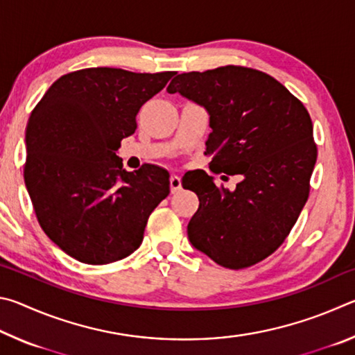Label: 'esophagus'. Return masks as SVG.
I'll use <instances>...</instances> for the list:
<instances>
[{"mask_svg": "<svg viewBox=\"0 0 355 355\" xmlns=\"http://www.w3.org/2000/svg\"><path fill=\"white\" fill-rule=\"evenodd\" d=\"M169 182H171V191L173 192V194L182 189V178H180L178 175H171Z\"/></svg>", "mask_w": 355, "mask_h": 355, "instance_id": "esophagus-1", "label": "esophagus"}]
</instances>
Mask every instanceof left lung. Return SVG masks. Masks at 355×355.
<instances>
[{"label":"left lung","mask_w":355,"mask_h":355,"mask_svg":"<svg viewBox=\"0 0 355 355\" xmlns=\"http://www.w3.org/2000/svg\"><path fill=\"white\" fill-rule=\"evenodd\" d=\"M167 92L208 111L209 169L243 175L228 191L203 171L184 173L183 188L200 202L188 224L191 244L228 269L264 260L309 199L318 156L309 111L272 76L241 65L182 73Z\"/></svg>","instance_id":"8db88e82"}]
</instances>
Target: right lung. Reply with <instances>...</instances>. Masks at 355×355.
I'll use <instances>...</instances> for the list:
<instances>
[{
    "label": "right lung",
    "instance_id": "obj_1",
    "mask_svg": "<svg viewBox=\"0 0 355 355\" xmlns=\"http://www.w3.org/2000/svg\"><path fill=\"white\" fill-rule=\"evenodd\" d=\"M175 71L94 67L51 84L26 125L25 184L42 230L65 254L107 264L139 248L148 216L169 196V172L123 169L116 155L141 106Z\"/></svg>",
    "mask_w": 355,
    "mask_h": 355
}]
</instances>
